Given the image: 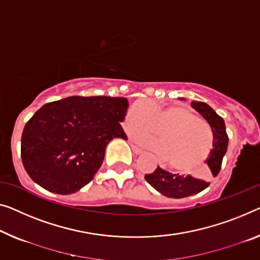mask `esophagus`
<instances>
[{
    "label": "esophagus",
    "mask_w": 260,
    "mask_h": 260,
    "mask_svg": "<svg viewBox=\"0 0 260 260\" xmlns=\"http://www.w3.org/2000/svg\"><path fill=\"white\" fill-rule=\"evenodd\" d=\"M131 147H132V149H133V152H134L135 154H141V153H143V150H142L141 148H139V147L133 145V143H131Z\"/></svg>",
    "instance_id": "obj_1"
}]
</instances>
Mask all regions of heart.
I'll use <instances>...</instances> for the list:
<instances>
[{"label":"heart","instance_id":"obj_1","mask_svg":"<svg viewBox=\"0 0 260 260\" xmlns=\"http://www.w3.org/2000/svg\"><path fill=\"white\" fill-rule=\"evenodd\" d=\"M123 127L128 135L160 131V141L149 134H138L134 139L157 152L170 169L180 173L199 167L208 157L214 141L211 126L184 105L137 103L129 108Z\"/></svg>","mask_w":260,"mask_h":260}]
</instances>
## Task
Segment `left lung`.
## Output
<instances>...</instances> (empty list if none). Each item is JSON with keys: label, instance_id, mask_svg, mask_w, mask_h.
I'll return each instance as SVG.
<instances>
[{"label": "left lung", "instance_id": "left-lung-1", "mask_svg": "<svg viewBox=\"0 0 260 260\" xmlns=\"http://www.w3.org/2000/svg\"><path fill=\"white\" fill-rule=\"evenodd\" d=\"M183 100V98H181ZM191 107L199 112L202 117L207 120L209 125L211 126L212 134H214V141H212V149L207 158L208 174L205 177L217 176L219 173L222 160L228 149V138L225 131V123L223 118H220L208 104L202 102H191ZM199 179L190 175L182 176L179 174H172L166 172L160 167H157L153 173L146 174L145 179L154 189L162 193V195L170 197V199H182L204 190L209 187L208 179Z\"/></svg>", "mask_w": 260, "mask_h": 260}]
</instances>
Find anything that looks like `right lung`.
<instances>
[{
  "label": "right lung",
  "mask_w": 260,
  "mask_h": 260,
  "mask_svg": "<svg viewBox=\"0 0 260 260\" xmlns=\"http://www.w3.org/2000/svg\"><path fill=\"white\" fill-rule=\"evenodd\" d=\"M126 98L68 96L42 106L25 123L21 156L28 175L46 190L69 195L91 182L121 123Z\"/></svg>",
  "instance_id": "obj_1"
}]
</instances>
